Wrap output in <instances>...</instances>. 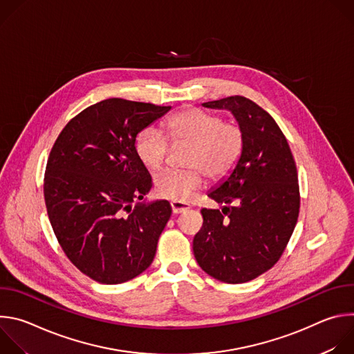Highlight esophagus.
Returning a JSON list of instances; mask_svg holds the SVG:
<instances>
[{"instance_id":"esophagus-1","label":"esophagus","mask_w":354,"mask_h":354,"mask_svg":"<svg viewBox=\"0 0 354 354\" xmlns=\"http://www.w3.org/2000/svg\"><path fill=\"white\" fill-rule=\"evenodd\" d=\"M171 209H172V213H174V214H180V213L189 210L190 206L186 205V203H182V201H172V203H171Z\"/></svg>"}]
</instances>
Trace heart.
Segmentation results:
<instances>
[{"label": "heart", "mask_w": 354, "mask_h": 354, "mask_svg": "<svg viewBox=\"0 0 354 354\" xmlns=\"http://www.w3.org/2000/svg\"><path fill=\"white\" fill-rule=\"evenodd\" d=\"M164 129L174 141L192 144L187 157L192 169H168L156 178V192L164 198L186 203L205 186L206 175L212 179L225 176L241 157V129L218 115L189 108L171 116ZM134 149L145 168L157 171L167 160L169 142L160 129L148 126L137 134Z\"/></svg>", "instance_id": "b5f03b06"}]
</instances>
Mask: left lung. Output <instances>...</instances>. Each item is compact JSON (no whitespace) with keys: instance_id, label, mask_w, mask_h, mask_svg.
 I'll return each instance as SVG.
<instances>
[{"instance_id":"1","label":"left lung","mask_w":354,"mask_h":354,"mask_svg":"<svg viewBox=\"0 0 354 354\" xmlns=\"http://www.w3.org/2000/svg\"><path fill=\"white\" fill-rule=\"evenodd\" d=\"M228 111L242 131L235 167L207 193L221 210H201L193 254L209 276L230 284L254 280L281 257L299 212L297 168L274 119L243 96L201 104Z\"/></svg>"}]
</instances>
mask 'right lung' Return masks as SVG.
Masks as SVG:
<instances>
[{"instance_id":"right-lung-1","label":"right lung","mask_w":354,"mask_h":354,"mask_svg":"<svg viewBox=\"0 0 354 354\" xmlns=\"http://www.w3.org/2000/svg\"><path fill=\"white\" fill-rule=\"evenodd\" d=\"M169 111L105 99L70 120L50 153L44 175L50 224L67 258L97 283H124L154 261L172 209L167 200L132 207L151 187L134 142Z\"/></svg>"}]
</instances>
